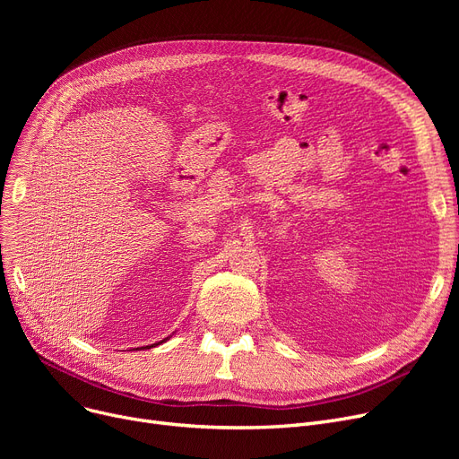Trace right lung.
Returning a JSON list of instances; mask_svg holds the SVG:
<instances>
[{
  "label": "right lung",
  "mask_w": 459,
  "mask_h": 459,
  "mask_svg": "<svg viewBox=\"0 0 459 459\" xmlns=\"http://www.w3.org/2000/svg\"><path fill=\"white\" fill-rule=\"evenodd\" d=\"M167 339H169V336H167ZM167 339H163L161 342H165ZM161 342H156V344H151V346H144V348H147V350H151V348H156V346H158V344H161ZM144 348H135V350H144Z\"/></svg>",
  "instance_id": "add662e5"
}]
</instances>
